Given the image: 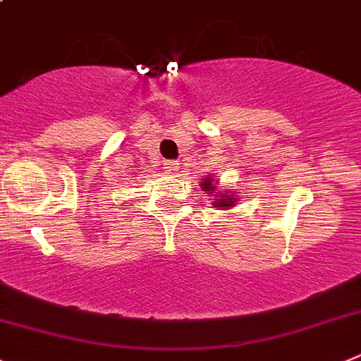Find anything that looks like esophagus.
<instances>
[{
    "label": "esophagus",
    "mask_w": 361,
    "mask_h": 361,
    "mask_svg": "<svg viewBox=\"0 0 361 361\" xmlns=\"http://www.w3.org/2000/svg\"><path fill=\"white\" fill-rule=\"evenodd\" d=\"M178 164H180L178 161H164L163 166H164V170L168 171V173H175V171H178V168H180Z\"/></svg>",
    "instance_id": "obj_1"
}]
</instances>
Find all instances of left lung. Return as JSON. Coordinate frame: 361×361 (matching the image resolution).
<instances>
[{"label":"left lung","mask_w":361,"mask_h":361,"mask_svg":"<svg viewBox=\"0 0 361 361\" xmlns=\"http://www.w3.org/2000/svg\"><path fill=\"white\" fill-rule=\"evenodd\" d=\"M218 180L213 177V175H204L202 183H200V188L202 191H206L209 195V200L213 202V207H218V209H231V207L236 206L238 197L240 195L234 193L231 190H220L218 186Z\"/></svg>","instance_id":"obj_1"}]
</instances>
